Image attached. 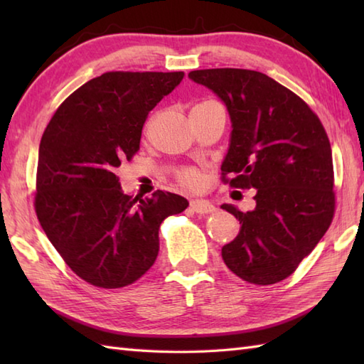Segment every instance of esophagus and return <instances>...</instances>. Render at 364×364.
I'll return each instance as SVG.
<instances>
[{
  "label": "esophagus",
  "instance_id": "obj_1",
  "mask_svg": "<svg viewBox=\"0 0 364 364\" xmlns=\"http://www.w3.org/2000/svg\"><path fill=\"white\" fill-rule=\"evenodd\" d=\"M191 208L198 214H211L215 211V206L208 200H192Z\"/></svg>",
  "mask_w": 364,
  "mask_h": 364
}]
</instances>
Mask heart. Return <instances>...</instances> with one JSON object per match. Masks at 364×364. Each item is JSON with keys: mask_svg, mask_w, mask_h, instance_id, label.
<instances>
[{"mask_svg": "<svg viewBox=\"0 0 364 364\" xmlns=\"http://www.w3.org/2000/svg\"><path fill=\"white\" fill-rule=\"evenodd\" d=\"M210 105H214V102H202V103L196 105L194 107H205V106H210ZM176 180H178V183L181 184V186L192 189V191H197V189L202 188L203 176H202V173H200V170L188 167V168H181L180 172L176 173Z\"/></svg>", "mask_w": 364, "mask_h": 364, "instance_id": "heart-1", "label": "heart"}]
</instances>
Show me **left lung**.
<instances>
[{"label":"left lung","instance_id":"left-lung-1","mask_svg":"<svg viewBox=\"0 0 364 364\" xmlns=\"http://www.w3.org/2000/svg\"><path fill=\"white\" fill-rule=\"evenodd\" d=\"M231 119L222 181L257 189L253 211L222 205L241 223L222 247L231 272L253 284L288 278L326 235L335 214V175L328 136L299 95L267 75L244 68L194 70Z\"/></svg>","mask_w":364,"mask_h":364}]
</instances>
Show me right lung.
Segmentation results:
<instances>
[{
  "instance_id": "obj_1",
  "label": "right lung",
  "mask_w": 364,
  "mask_h": 364,
  "mask_svg": "<svg viewBox=\"0 0 364 364\" xmlns=\"http://www.w3.org/2000/svg\"><path fill=\"white\" fill-rule=\"evenodd\" d=\"M183 72H107L82 84L54 112L38 146L37 219L65 264L97 288H123L149 270L159 227L188 200L158 191L137 198L115 175L139 151L149 112Z\"/></svg>"
}]
</instances>
